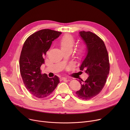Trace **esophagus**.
I'll list each match as a JSON object with an SVG mask.
<instances>
[{"label": "esophagus", "mask_w": 130, "mask_h": 130, "mask_svg": "<svg viewBox=\"0 0 130 130\" xmlns=\"http://www.w3.org/2000/svg\"><path fill=\"white\" fill-rule=\"evenodd\" d=\"M61 80H67V78H66V77H63L61 78Z\"/></svg>", "instance_id": "esophagus-1"}]
</instances>
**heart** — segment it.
Here are the masks:
<instances>
[{"label":"heart","mask_w":130,"mask_h":130,"mask_svg":"<svg viewBox=\"0 0 130 130\" xmlns=\"http://www.w3.org/2000/svg\"><path fill=\"white\" fill-rule=\"evenodd\" d=\"M75 44L74 38L70 35L64 36L60 41V46L63 51L67 50L72 51L73 47ZM85 50L83 47H80L78 50V54L80 56L84 55Z\"/></svg>","instance_id":"b5f03b06"}]
</instances>
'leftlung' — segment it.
Returning <instances> with one entry per match:
<instances>
[{"label":"left lung","mask_w":130,"mask_h":130,"mask_svg":"<svg viewBox=\"0 0 130 130\" xmlns=\"http://www.w3.org/2000/svg\"><path fill=\"white\" fill-rule=\"evenodd\" d=\"M79 34L87 48L80 70L85 71L89 76L85 81L79 80L81 88L76 94L79 98L87 100L95 97L103 89L110 71V63L103 40L91 31H81Z\"/></svg>","instance_id":"left-lung-1"}]
</instances>
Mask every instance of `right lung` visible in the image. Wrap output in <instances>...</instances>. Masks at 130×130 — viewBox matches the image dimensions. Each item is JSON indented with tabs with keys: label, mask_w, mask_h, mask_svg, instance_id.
I'll return each mask as SVG.
<instances>
[{
	"label": "right lung",
	"mask_w": 130,
	"mask_h": 130,
	"mask_svg": "<svg viewBox=\"0 0 130 130\" xmlns=\"http://www.w3.org/2000/svg\"><path fill=\"white\" fill-rule=\"evenodd\" d=\"M61 32L49 29L40 30L27 38L19 58V69L24 84L34 96L39 99L50 95L59 83L58 77L49 78L41 73L40 66L45 63L44 57Z\"/></svg>",
	"instance_id": "1"
}]
</instances>
